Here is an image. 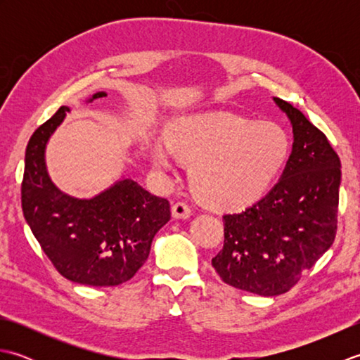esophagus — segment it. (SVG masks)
Wrapping results in <instances>:
<instances>
[{
  "label": "esophagus",
  "mask_w": 360,
  "mask_h": 360,
  "mask_svg": "<svg viewBox=\"0 0 360 360\" xmlns=\"http://www.w3.org/2000/svg\"><path fill=\"white\" fill-rule=\"evenodd\" d=\"M172 213L176 219H187L192 215V209L187 202H176L172 207Z\"/></svg>",
  "instance_id": "1"
}]
</instances>
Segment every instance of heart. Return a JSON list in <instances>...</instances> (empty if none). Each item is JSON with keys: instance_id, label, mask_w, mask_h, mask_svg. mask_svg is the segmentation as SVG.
Here are the masks:
<instances>
[{"instance_id": "heart-1", "label": "heart", "mask_w": 360, "mask_h": 360, "mask_svg": "<svg viewBox=\"0 0 360 360\" xmlns=\"http://www.w3.org/2000/svg\"><path fill=\"white\" fill-rule=\"evenodd\" d=\"M173 153L190 165V184L201 201L218 209H238L264 195L285 165L289 139L272 122H257L231 112H213L176 120L168 145L153 147L162 172L172 168Z\"/></svg>"}]
</instances>
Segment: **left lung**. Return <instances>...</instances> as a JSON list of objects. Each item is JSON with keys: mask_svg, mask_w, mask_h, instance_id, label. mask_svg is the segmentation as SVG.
<instances>
[{"mask_svg": "<svg viewBox=\"0 0 360 360\" xmlns=\"http://www.w3.org/2000/svg\"><path fill=\"white\" fill-rule=\"evenodd\" d=\"M292 124V153L274 188L224 215V246L212 266L224 283L272 297L294 288L338 232L340 159L326 136L292 105L274 97Z\"/></svg>", "mask_w": 360, "mask_h": 360, "instance_id": "obj_1", "label": "left lung"}]
</instances>
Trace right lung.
Here are the masks:
<instances>
[{
    "mask_svg": "<svg viewBox=\"0 0 360 360\" xmlns=\"http://www.w3.org/2000/svg\"><path fill=\"white\" fill-rule=\"evenodd\" d=\"M96 93L91 101L105 97ZM68 106L30 136L21 207L27 224L53 267L65 278L88 286H117L147 262L151 241L170 219V204L136 181H119L91 200L68 196L52 184L44 148L62 124Z\"/></svg>",
    "mask_w": 360,
    "mask_h": 360,
    "instance_id": "1",
    "label": "right lung"
}]
</instances>
